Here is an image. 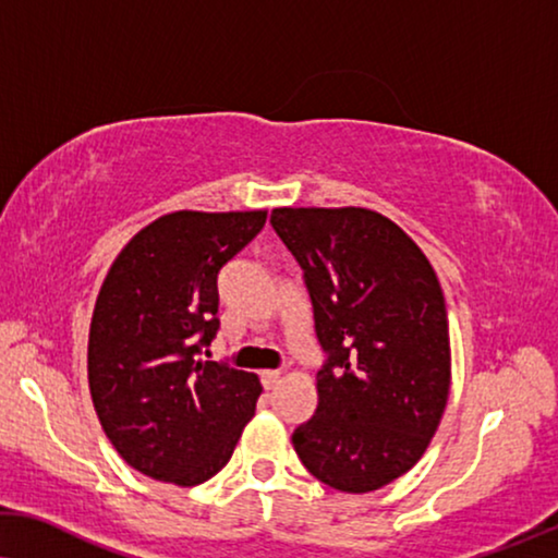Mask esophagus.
Segmentation results:
<instances>
[{"label":"esophagus","mask_w":558,"mask_h":558,"mask_svg":"<svg viewBox=\"0 0 558 558\" xmlns=\"http://www.w3.org/2000/svg\"><path fill=\"white\" fill-rule=\"evenodd\" d=\"M260 379H263L265 389H276L280 384V372H263Z\"/></svg>","instance_id":"1"}]
</instances>
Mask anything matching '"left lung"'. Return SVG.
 Returning <instances> with one entry per match:
<instances>
[{
    "label": "left lung",
    "instance_id": "obj_1",
    "mask_svg": "<svg viewBox=\"0 0 558 558\" xmlns=\"http://www.w3.org/2000/svg\"><path fill=\"white\" fill-rule=\"evenodd\" d=\"M270 222L305 272L328 351L316 414L293 433L313 477L379 490L433 442L452 379L437 272L417 242L366 207H278Z\"/></svg>",
    "mask_w": 558,
    "mask_h": 558
}]
</instances>
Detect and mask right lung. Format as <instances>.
<instances>
[{
    "label": "right lung",
    "mask_w": 558,
    "mask_h": 558,
    "mask_svg": "<svg viewBox=\"0 0 558 558\" xmlns=\"http://www.w3.org/2000/svg\"><path fill=\"white\" fill-rule=\"evenodd\" d=\"M268 209L169 211L125 242L100 286L88 384L116 452L154 481L192 488L230 462L263 384L199 351L219 320L217 276Z\"/></svg>",
    "instance_id": "1"
}]
</instances>
